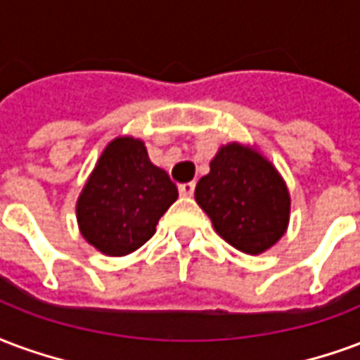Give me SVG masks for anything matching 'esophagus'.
<instances>
[{"instance_id": "obj_1", "label": "esophagus", "mask_w": 360, "mask_h": 360, "mask_svg": "<svg viewBox=\"0 0 360 360\" xmlns=\"http://www.w3.org/2000/svg\"><path fill=\"white\" fill-rule=\"evenodd\" d=\"M178 191H180V195H182V198H191V195H193V191H195V184L193 182L180 184V186H178Z\"/></svg>"}]
</instances>
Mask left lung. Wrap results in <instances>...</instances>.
<instances>
[{
	"label": "left lung",
	"instance_id": "1",
	"mask_svg": "<svg viewBox=\"0 0 360 360\" xmlns=\"http://www.w3.org/2000/svg\"><path fill=\"white\" fill-rule=\"evenodd\" d=\"M195 201L217 234L248 255L270 249L290 222V191L274 165L257 149L228 143L195 186Z\"/></svg>",
	"mask_w": 360,
	"mask_h": 360
}]
</instances>
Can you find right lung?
Instances as JSON below:
<instances>
[{
  "label": "right lung",
  "instance_id": "right-lung-1",
  "mask_svg": "<svg viewBox=\"0 0 360 360\" xmlns=\"http://www.w3.org/2000/svg\"><path fill=\"white\" fill-rule=\"evenodd\" d=\"M176 199V186L149 161L143 141L115 138L76 201L80 234L105 255H128L155 234Z\"/></svg>",
  "mask_w": 360,
  "mask_h": 360
}]
</instances>
